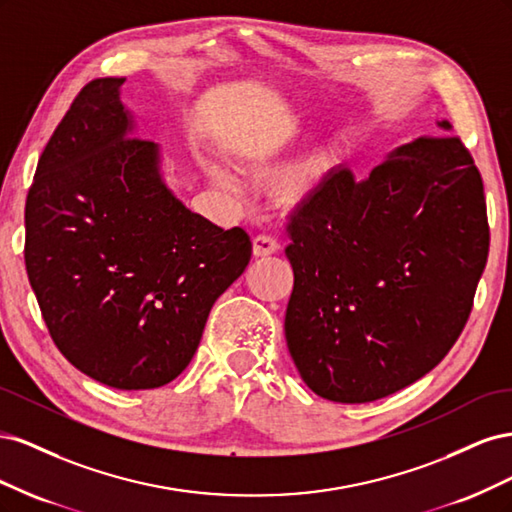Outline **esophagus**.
<instances>
[{"label": "esophagus", "mask_w": 512, "mask_h": 512, "mask_svg": "<svg viewBox=\"0 0 512 512\" xmlns=\"http://www.w3.org/2000/svg\"><path fill=\"white\" fill-rule=\"evenodd\" d=\"M277 250H280V243H277L273 237L258 235V237L252 241V252H254L256 258H260V256H271V254H275Z\"/></svg>", "instance_id": "esophagus-1"}]
</instances>
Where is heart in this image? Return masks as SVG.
I'll use <instances>...</instances> for the list:
<instances>
[{"label": "heart", "mask_w": 512, "mask_h": 512, "mask_svg": "<svg viewBox=\"0 0 512 512\" xmlns=\"http://www.w3.org/2000/svg\"><path fill=\"white\" fill-rule=\"evenodd\" d=\"M346 156L348 143L342 136H333L329 141L320 143L318 147L309 151L307 156H303L301 160H297L284 170L280 181H277V196H280L282 203L288 207L305 205L307 200L318 192L322 181L344 162ZM205 170L211 181L222 185V188H235L239 183L237 175L222 162L209 160L205 162Z\"/></svg>", "instance_id": "heart-1"}]
</instances>
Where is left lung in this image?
I'll list each match as a JSON object with an SVG mask.
<instances>
[{
  "instance_id": "left-lung-1",
  "label": "left lung",
  "mask_w": 512,
  "mask_h": 512,
  "mask_svg": "<svg viewBox=\"0 0 512 512\" xmlns=\"http://www.w3.org/2000/svg\"><path fill=\"white\" fill-rule=\"evenodd\" d=\"M290 239L292 361L316 395L367 404L457 342L489 254L483 179L459 138H416L365 179L337 166L294 213Z\"/></svg>"
}]
</instances>
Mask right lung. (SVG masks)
I'll return each mask as SVG.
<instances>
[{
    "mask_svg": "<svg viewBox=\"0 0 512 512\" xmlns=\"http://www.w3.org/2000/svg\"><path fill=\"white\" fill-rule=\"evenodd\" d=\"M123 83H87L44 147L25 205V267L61 354L106 386L143 391L190 365L252 241L168 188L162 147L134 138Z\"/></svg>",
    "mask_w": 512,
    "mask_h": 512,
    "instance_id": "right-lung-1",
    "label": "right lung"
}]
</instances>
